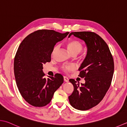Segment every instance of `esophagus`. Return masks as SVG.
Masks as SVG:
<instances>
[{
    "label": "esophagus",
    "mask_w": 127,
    "mask_h": 127,
    "mask_svg": "<svg viewBox=\"0 0 127 127\" xmlns=\"http://www.w3.org/2000/svg\"><path fill=\"white\" fill-rule=\"evenodd\" d=\"M64 80L65 82H68L69 81V79H68V77L64 76Z\"/></svg>",
    "instance_id": "1"
}]
</instances>
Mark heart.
I'll list each match as a JSON object with an SVG mask.
<instances>
[{
	"label": "heart",
	"mask_w": 127,
	"mask_h": 127,
	"mask_svg": "<svg viewBox=\"0 0 127 127\" xmlns=\"http://www.w3.org/2000/svg\"><path fill=\"white\" fill-rule=\"evenodd\" d=\"M65 46L71 54H78L82 51L83 46L81 42L75 39H69L66 42ZM56 50L54 49L53 53ZM63 69L65 71H71L74 69V67L71 65H65L63 66Z\"/></svg>",
	"instance_id": "b5f03b06"
}]
</instances>
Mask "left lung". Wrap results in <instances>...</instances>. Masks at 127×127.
Listing matches in <instances>:
<instances>
[{
  "label": "left lung",
  "mask_w": 127,
  "mask_h": 127,
  "mask_svg": "<svg viewBox=\"0 0 127 127\" xmlns=\"http://www.w3.org/2000/svg\"><path fill=\"white\" fill-rule=\"evenodd\" d=\"M72 34L83 40L87 47V54L79 70V76L85 83L79 84L74 79L69 81L74 91L69 101L74 108L85 111L100 102L110 88L114 73V62L109 47L98 34L92 32H74Z\"/></svg>",
  "instance_id": "left-lung-1"
}]
</instances>
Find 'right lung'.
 <instances>
[{
    "label": "right lung",
    "mask_w": 127,
    "mask_h": 127,
    "mask_svg": "<svg viewBox=\"0 0 127 127\" xmlns=\"http://www.w3.org/2000/svg\"><path fill=\"white\" fill-rule=\"evenodd\" d=\"M69 33L41 30L30 34L20 44L14 58L15 78L20 93L31 105H47L63 84L61 74L46 79L42 70L43 64L51 62L55 44Z\"/></svg>",
    "instance_id": "obj_1"
}]
</instances>
